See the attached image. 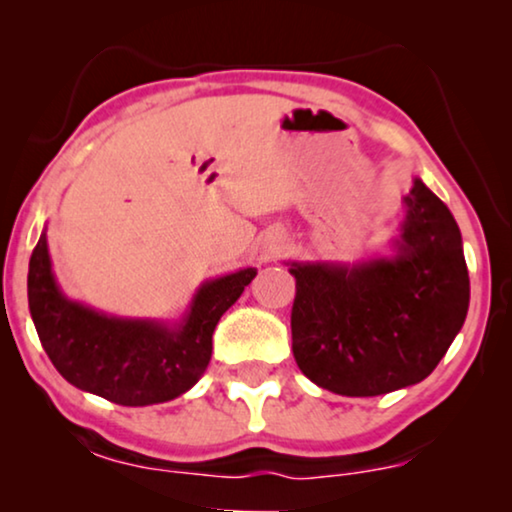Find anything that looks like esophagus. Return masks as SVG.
Listing matches in <instances>:
<instances>
[{
	"mask_svg": "<svg viewBox=\"0 0 512 512\" xmlns=\"http://www.w3.org/2000/svg\"><path fill=\"white\" fill-rule=\"evenodd\" d=\"M279 247H282V242H279V240H277V242H275V244H272V247H270V251H277Z\"/></svg>",
	"mask_w": 512,
	"mask_h": 512,
	"instance_id": "esophagus-1",
	"label": "esophagus"
}]
</instances>
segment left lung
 Listing matches in <instances>:
<instances>
[{"label":"left lung","mask_w":512,"mask_h":512,"mask_svg":"<svg viewBox=\"0 0 512 512\" xmlns=\"http://www.w3.org/2000/svg\"><path fill=\"white\" fill-rule=\"evenodd\" d=\"M296 277L293 356L340 396H380L433 373L466 321L464 242L443 200L412 179L387 251L359 261H286Z\"/></svg>","instance_id":"1"}]
</instances>
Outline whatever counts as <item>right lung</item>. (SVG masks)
I'll return each instance as SVG.
<instances>
[{
	"label": "right lung",
	"instance_id": "right-lung-1",
	"mask_svg": "<svg viewBox=\"0 0 512 512\" xmlns=\"http://www.w3.org/2000/svg\"><path fill=\"white\" fill-rule=\"evenodd\" d=\"M256 272L240 268L205 279L179 319L116 317L60 289L44 228L30 258L27 303L48 359L69 384L137 408L172 401L200 380L216 324Z\"/></svg>",
	"mask_w": 512,
	"mask_h": 512
}]
</instances>
